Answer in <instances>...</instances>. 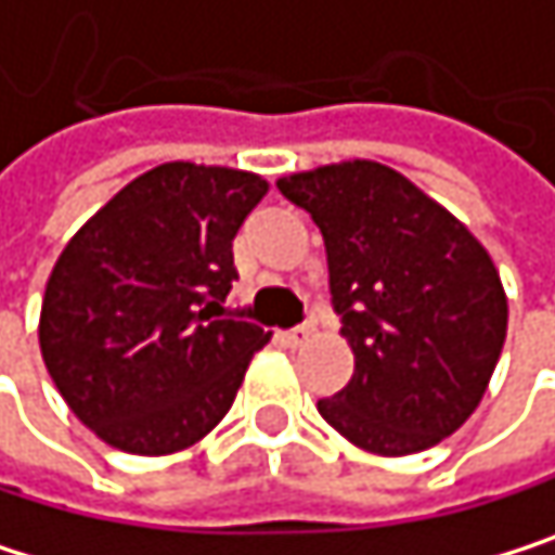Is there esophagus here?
<instances>
[{
    "instance_id": "esophagus-1",
    "label": "esophagus",
    "mask_w": 555,
    "mask_h": 555,
    "mask_svg": "<svg viewBox=\"0 0 555 555\" xmlns=\"http://www.w3.org/2000/svg\"><path fill=\"white\" fill-rule=\"evenodd\" d=\"M310 333H313L310 326H294V330H287V333H284L281 339H284L287 346H304V343L310 339Z\"/></svg>"
}]
</instances>
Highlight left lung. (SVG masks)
<instances>
[{
  "label": "left lung",
  "instance_id": "left-lung-1",
  "mask_svg": "<svg viewBox=\"0 0 555 555\" xmlns=\"http://www.w3.org/2000/svg\"><path fill=\"white\" fill-rule=\"evenodd\" d=\"M281 195L323 235L330 300L353 379L320 415L353 444L399 457L457 431L507 336V297L483 245L402 172L353 159L294 172Z\"/></svg>",
  "mask_w": 555,
  "mask_h": 555
}]
</instances>
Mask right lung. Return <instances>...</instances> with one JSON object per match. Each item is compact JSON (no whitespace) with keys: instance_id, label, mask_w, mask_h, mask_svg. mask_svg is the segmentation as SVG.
<instances>
[{"instance_id":"1","label":"right lung","mask_w":555,"mask_h":555,"mask_svg":"<svg viewBox=\"0 0 555 555\" xmlns=\"http://www.w3.org/2000/svg\"><path fill=\"white\" fill-rule=\"evenodd\" d=\"M268 182L163 163L124 185L64 245L38 343L72 412L130 454H172L209 435L268 343L225 317L232 242Z\"/></svg>"}]
</instances>
